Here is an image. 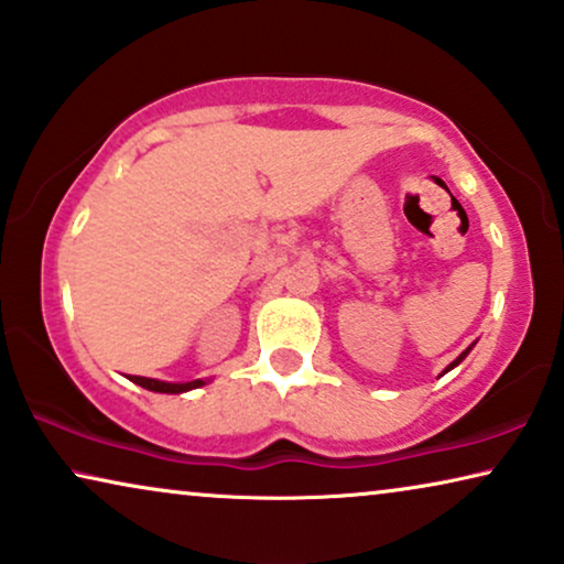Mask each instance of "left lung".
<instances>
[{
  "mask_svg": "<svg viewBox=\"0 0 564 564\" xmlns=\"http://www.w3.org/2000/svg\"><path fill=\"white\" fill-rule=\"evenodd\" d=\"M473 346H475V344H473ZM473 346H467V349H465V351H462V354H459V357H457V359H454V361H452V365H449V367H446L442 375H446V372H449V369H454V367H457V365H459V361H462V359H465L469 351H473Z\"/></svg>",
  "mask_w": 564,
  "mask_h": 564,
  "instance_id": "left-lung-1",
  "label": "left lung"
}]
</instances>
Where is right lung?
Segmentation results:
<instances>
[{
    "instance_id": "add662e5",
    "label": "right lung",
    "mask_w": 564,
    "mask_h": 564,
    "mask_svg": "<svg viewBox=\"0 0 564 564\" xmlns=\"http://www.w3.org/2000/svg\"><path fill=\"white\" fill-rule=\"evenodd\" d=\"M130 382L141 384V388L151 390V392H169V395H180V392L203 388L205 380H192V382H161V380H151V377H130Z\"/></svg>"
}]
</instances>
